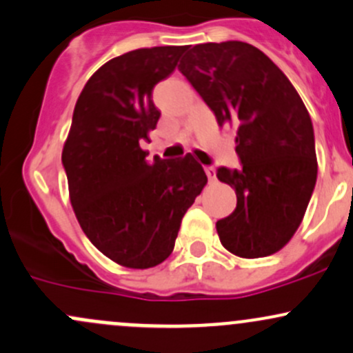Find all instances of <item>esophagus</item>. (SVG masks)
<instances>
[{
    "label": "esophagus",
    "instance_id": "esophagus-1",
    "mask_svg": "<svg viewBox=\"0 0 353 353\" xmlns=\"http://www.w3.org/2000/svg\"><path fill=\"white\" fill-rule=\"evenodd\" d=\"M205 173H206V176H208V180H211V181L216 178V172H214L213 167H205Z\"/></svg>",
    "mask_w": 353,
    "mask_h": 353
}]
</instances>
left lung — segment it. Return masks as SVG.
I'll use <instances>...</instances> for the list:
<instances>
[{
  "label": "left lung",
  "instance_id": "1",
  "mask_svg": "<svg viewBox=\"0 0 353 353\" xmlns=\"http://www.w3.org/2000/svg\"><path fill=\"white\" fill-rule=\"evenodd\" d=\"M180 72L213 110L236 128L241 167H219L236 192V210L219 219V241L239 258H264L299 228L317 180L316 140L304 102L263 51L241 41L185 49Z\"/></svg>",
  "mask_w": 353,
  "mask_h": 353
}]
</instances>
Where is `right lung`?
Segmentation results:
<instances>
[{
  "label": "right lung",
  "instance_id": "add662e5",
  "mask_svg": "<svg viewBox=\"0 0 353 353\" xmlns=\"http://www.w3.org/2000/svg\"><path fill=\"white\" fill-rule=\"evenodd\" d=\"M186 46L135 49L92 74L74 107L62 150L79 225L102 254L125 268L163 263L186 210L206 185L192 153L147 160L140 143L157 127L153 87L167 79Z\"/></svg>",
  "mask_w": 353,
  "mask_h": 353
}]
</instances>
